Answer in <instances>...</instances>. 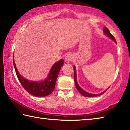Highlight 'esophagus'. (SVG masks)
Returning a JSON list of instances; mask_svg holds the SVG:
<instances>
[{
  "mask_svg": "<svg viewBox=\"0 0 130 130\" xmlns=\"http://www.w3.org/2000/svg\"><path fill=\"white\" fill-rule=\"evenodd\" d=\"M73 58H74V57L73 55L70 53H69V54H68L67 56H66L65 60L66 61H67V62H69V61H71L73 60Z\"/></svg>",
  "mask_w": 130,
  "mask_h": 130,
  "instance_id": "obj_1",
  "label": "esophagus"
}]
</instances>
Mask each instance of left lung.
<instances>
[{
  "instance_id": "obj_1",
  "label": "left lung",
  "mask_w": 130,
  "mask_h": 130,
  "mask_svg": "<svg viewBox=\"0 0 130 130\" xmlns=\"http://www.w3.org/2000/svg\"><path fill=\"white\" fill-rule=\"evenodd\" d=\"M103 32H104V33L105 35H106L107 37H108L109 38H111V39H112V40L115 42L116 43V39L114 38L113 36L112 35L111 33H110L109 30L108 29V28L106 27H104V30H103ZM73 69H74V83H75V85H76V87L77 89V91L80 92V93L82 94L83 96H85V97H88V98H93V97H96V96H100V95H102L103 93H104V92H106L108 89L109 88V87L108 88L105 90L104 92H102L101 93L99 94H93V93H88V92H87L86 91H85L84 90H83L79 86V85L77 83V76H76V67L73 66Z\"/></svg>"
}]
</instances>
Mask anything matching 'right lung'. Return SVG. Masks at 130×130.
I'll return each instance as SVG.
<instances>
[{
    "mask_svg": "<svg viewBox=\"0 0 130 130\" xmlns=\"http://www.w3.org/2000/svg\"><path fill=\"white\" fill-rule=\"evenodd\" d=\"M14 56V55H13ZM13 63L18 78L26 91L36 97H45L49 95L54 91L57 78L61 67L63 65V59L57 61L52 66L47 77L42 81H30L21 76L17 69L14 56Z\"/></svg>",
    "mask_w": 130,
    "mask_h": 130,
    "instance_id": "obj_1",
    "label": "right lung"
}]
</instances>
